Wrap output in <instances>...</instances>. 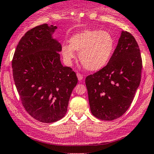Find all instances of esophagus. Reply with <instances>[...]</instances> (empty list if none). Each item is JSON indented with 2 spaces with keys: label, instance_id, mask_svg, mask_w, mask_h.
Segmentation results:
<instances>
[{
  "label": "esophagus",
  "instance_id": "1",
  "mask_svg": "<svg viewBox=\"0 0 154 154\" xmlns=\"http://www.w3.org/2000/svg\"><path fill=\"white\" fill-rule=\"evenodd\" d=\"M77 78H78L79 81H81L83 78V76L81 75L80 73H77Z\"/></svg>",
  "mask_w": 154,
  "mask_h": 154
}]
</instances>
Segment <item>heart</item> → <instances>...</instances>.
<instances>
[{
    "instance_id": "1",
    "label": "heart",
    "mask_w": 154,
    "mask_h": 154,
    "mask_svg": "<svg viewBox=\"0 0 154 154\" xmlns=\"http://www.w3.org/2000/svg\"><path fill=\"white\" fill-rule=\"evenodd\" d=\"M114 47L110 33L99 29H85L69 39V45H62L63 59L70 63L75 59V51H79V59L85 69L95 72L103 69L109 62Z\"/></svg>"
}]
</instances>
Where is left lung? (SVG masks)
<instances>
[{"mask_svg":"<svg viewBox=\"0 0 154 154\" xmlns=\"http://www.w3.org/2000/svg\"><path fill=\"white\" fill-rule=\"evenodd\" d=\"M141 70L137 43L130 32L122 31L106 66L85 79L92 114L106 121L122 116L139 87Z\"/></svg>","mask_w":154,"mask_h":154,"instance_id":"8db88e82","label":"left lung"}]
</instances>
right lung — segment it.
<instances>
[{"label":"right lung","mask_w":154,"mask_h":154,"mask_svg":"<svg viewBox=\"0 0 154 154\" xmlns=\"http://www.w3.org/2000/svg\"><path fill=\"white\" fill-rule=\"evenodd\" d=\"M57 26L47 24L26 32L12 60L13 77L23 106L35 119L55 122L66 114L77 79L60 61L61 45L52 37Z\"/></svg>","instance_id":"1"}]
</instances>
